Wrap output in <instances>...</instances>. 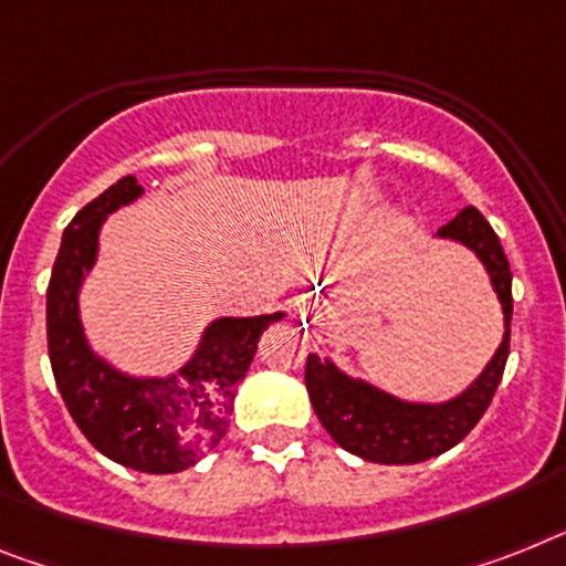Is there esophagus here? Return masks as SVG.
I'll use <instances>...</instances> for the list:
<instances>
[{"label": "esophagus", "mask_w": 566, "mask_h": 566, "mask_svg": "<svg viewBox=\"0 0 566 566\" xmlns=\"http://www.w3.org/2000/svg\"><path fill=\"white\" fill-rule=\"evenodd\" d=\"M306 317H312V321H324L326 317V310L324 306H321V303H310V306H306Z\"/></svg>", "instance_id": "esophagus-1"}]
</instances>
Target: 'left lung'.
<instances>
[{"label": "left lung", "mask_w": 566, "mask_h": 566, "mask_svg": "<svg viewBox=\"0 0 566 566\" xmlns=\"http://www.w3.org/2000/svg\"><path fill=\"white\" fill-rule=\"evenodd\" d=\"M437 237L460 242L478 254L503 306L506 333H503L501 347L492 361L485 364V370L460 396L440 401V405L405 401L399 396H390L361 378H349L329 358L310 353L306 390H310L317 419L344 451L367 462L410 465V462L446 454L448 448L465 440L471 428L480 422L503 378V367L509 358V324H512V272H509L501 240L485 222L483 213L471 205L462 208L448 226H442Z\"/></svg>", "instance_id": "obj_1"}]
</instances>
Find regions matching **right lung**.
<instances>
[{"instance_id":"obj_1","label":"right lung","mask_w":566,"mask_h":566,"mask_svg":"<svg viewBox=\"0 0 566 566\" xmlns=\"http://www.w3.org/2000/svg\"><path fill=\"white\" fill-rule=\"evenodd\" d=\"M144 188L124 176L92 199L63 231L45 294L49 358L65 408L92 446L126 469L176 474L219 446L233 399L263 329L283 312L219 317L205 329L193 358L172 376H126L92 353L81 324V283L95 265L106 213L135 202Z\"/></svg>"}]
</instances>
